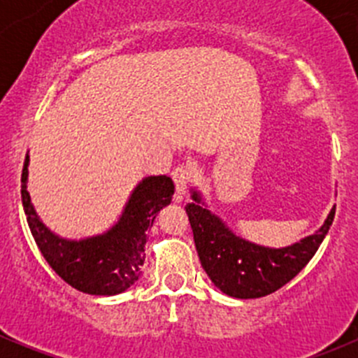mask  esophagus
<instances>
[{
    "label": "esophagus",
    "mask_w": 358,
    "mask_h": 358,
    "mask_svg": "<svg viewBox=\"0 0 358 358\" xmlns=\"http://www.w3.org/2000/svg\"><path fill=\"white\" fill-rule=\"evenodd\" d=\"M173 180H175V197L176 201H182L183 196L187 192V187H189L190 180V169L187 166H178V168L173 169Z\"/></svg>",
    "instance_id": "obj_1"
}]
</instances>
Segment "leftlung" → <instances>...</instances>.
Wrapping results in <instances>:
<instances>
[{
  "mask_svg": "<svg viewBox=\"0 0 358 358\" xmlns=\"http://www.w3.org/2000/svg\"><path fill=\"white\" fill-rule=\"evenodd\" d=\"M190 192L192 202L185 206V211L202 268L220 291L239 299L262 298L294 279L322 244L336 213L334 206L312 236L291 246L268 248L234 234L220 216L209 211L201 192L196 189Z\"/></svg>",
  "mask_w": 358,
  "mask_h": 358,
  "instance_id": "1",
  "label": "left lung"
}]
</instances>
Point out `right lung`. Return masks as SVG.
I'll return each mask as SVG.
<instances>
[{
    "mask_svg": "<svg viewBox=\"0 0 358 358\" xmlns=\"http://www.w3.org/2000/svg\"><path fill=\"white\" fill-rule=\"evenodd\" d=\"M29 154L22 169V204L29 229L48 265L74 289L114 296L138 280L145 262L147 232L156 215L171 202L173 180L145 176L133 189L122 215L107 232L85 239H66L48 229L36 213L27 192Z\"/></svg>",
    "mask_w": 358,
    "mask_h": 358,
    "instance_id": "right-lung-1",
    "label": "right lung"
}]
</instances>
